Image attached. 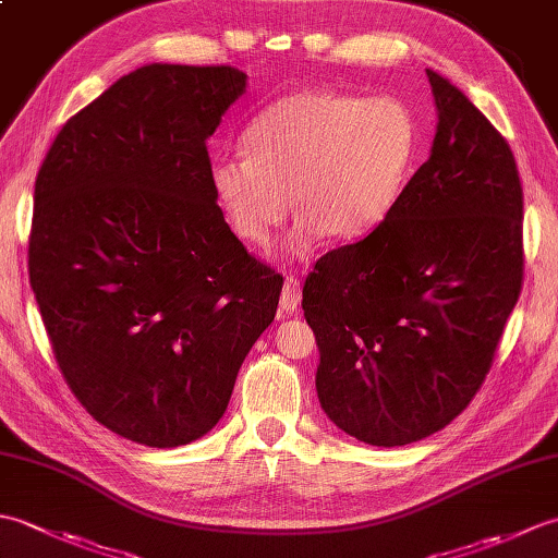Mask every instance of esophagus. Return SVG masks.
<instances>
[{"label":"esophagus","mask_w":558,"mask_h":558,"mask_svg":"<svg viewBox=\"0 0 558 558\" xmlns=\"http://www.w3.org/2000/svg\"><path fill=\"white\" fill-rule=\"evenodd\" d=\"M300 282L298 278L288 276L286 282H282V292H280V312L294 314L300 310Z\"/></svg>","instance_id":"esophagus-1"}]
</instances>
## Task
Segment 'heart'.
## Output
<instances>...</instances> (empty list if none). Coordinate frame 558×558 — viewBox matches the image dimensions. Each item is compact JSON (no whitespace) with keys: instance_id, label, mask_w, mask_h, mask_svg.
<instances>
[{"instance_id":"obj_1","label":"heart","mask_w":558,"mask_h":558,"mask_svg":"<svg viewBox=\"0 0 558 558\" xmlns=\"http://www.w3.org/2000/svg\"><path fill=\"white\" fill-rule=\"evenodd\" d=\"M244 150L210 160L213 194L234 234L256 246L294 204L286 252L298 256L324 232L362 240L393 213L417 156V122L396 98L306 88L260 110L244 129Z\"/></svg>"}]
</instances>
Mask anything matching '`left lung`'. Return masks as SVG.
<instances>
[{"label":"left lung","mask_w":558,"mask_h":558,"mask_svg":"<svg viewBox=\"0 0 558 558\" xmlns=\"http://www.w3.org/2000/svg\"><path fill=\"white\" fill-rule=\"evenodd\" d=\"M429 160L364 240L316 260L302 310L318 345L316 393L369 446L429 436L475 398L523 286V186L506 138L426 69Z\"/></svg>","instance_id":"left-lung-1"}]
</instances>
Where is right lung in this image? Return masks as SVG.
I'll return each instance as SVG.
<instances>
[{
	"label": "right lung",
	"mask_w": 558,
	"mask_h": 558,
	"mask_svg": "<svg viewBox=\"0 0 558 558\" xmlns=\"http://www.w3.org/2000/svg\"><path fill=\"white\" fill-rule=\"evenodd\" d=\"M246 74L146 64L57 134L35 180L28 272L71 393L150 448L208 434L276 318L282 280L246 254L206 141Z\"/></svg>",
	"instance_id": "1"
}]
</instances>
